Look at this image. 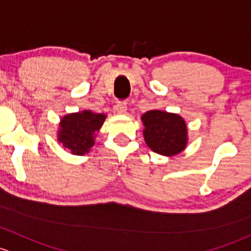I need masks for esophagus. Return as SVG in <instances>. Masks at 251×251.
I'll return each instance as SVG.
<instances>
[{
  "mask_svg": "<svg viewBox=\"0 0 251 251\" xmlns=\"http://www.w3.org/2000/svg\"><path fill=\"white\" fill-rule=\"evenodd\" d=\"M116 111H117V113H120V115H126V102H118L117 105H116Z\"/></svg>",
  "mask_w": 251,
  "mask_h": 251,
  "instance_id": "34e87169",
  "label": "esophagus"
}]
</instances>
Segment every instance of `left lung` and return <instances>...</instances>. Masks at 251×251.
Returning a JSON list of instances; mask_svg holds the SVG:
<instances>
[{
  "mask_svg": "<svg viewBox=\"0 0 251 251\" xmlns=\"http://www.w3.org/2000/svg\"><path fill=\"white\" fill-rule=\"evenodd\" d=\"M141 121L145 143L156 153L172 157L187 146V126L177 113L151 110L141 116Z\"/></svg>",
  "mask_w": 251,
  "mask_h": 251,
  "instance_id": "left-lung-1",
  "label": "left lung"
}]
</instances>
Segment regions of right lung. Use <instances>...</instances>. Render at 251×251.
Instances as JSON below:
<instances>
[{"label": "right lung", "mask_w": 251, "mask_h": 251, "mask_svg": "<svg viewBox=\"0 0 251 251\" xmlns=\"http://www.w3.org/2000/svg\"><path fill=\"white\" fill-rule=\"evenodd\" d=\"M106 120L104 113H94L90 110L68 113L59 123L58 141L72 154L83 156L95 143V136Z\"/></svg>", "instance_id": "obj_1"}]
</instances>
